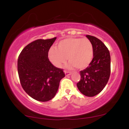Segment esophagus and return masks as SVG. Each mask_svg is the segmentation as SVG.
Wrapping results in <instances>:
<instances>
[{"instance_id":"34e87169","label":"esophagus","mask_w":129,"mask_h":129,"mask_svg":"<svg viewBox=\"0 0 129 129\" xmlns=\"http://www.w3.org/2000/svg\"><path fill=\"white\" fill-rule=\"evenodd\" d=\"M65 74H66V76H69V75H71V72H68V71H65Z\"/></svg>"}]
</instances>
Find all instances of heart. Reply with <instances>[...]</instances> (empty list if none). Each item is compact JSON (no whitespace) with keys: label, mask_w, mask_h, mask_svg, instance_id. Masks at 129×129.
<instances>
[{"label":"heart","mask_w":129,"mask_h":129,"mask_svg":"<svg viewBox=\"0 0 129 129\" xmlns=\"http://www.w3.org/2000/svg\"><path fill=\"white\" fill-rule=\"evenodd\" d=\"M93 47L87 38H69L58 43L57 48L53 47L48 52V57L53 64L60 67L67 57L69 67L82 70L87 68L93 58Z\"/></svg>","instance_id":"1"}]
</instances>
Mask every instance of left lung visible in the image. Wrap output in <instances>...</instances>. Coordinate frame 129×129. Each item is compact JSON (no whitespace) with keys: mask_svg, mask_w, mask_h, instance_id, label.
I'll use <instances>...</instances> for the list:
<instances>
[{"mask_svg":"<svg viewBox=\"0 0 129 129\" xmlns=\"http://www.w3.org/2000/svg\"><path fill=\"white\" fill-rule=\"evenodd\" d=\"M93 47V58L85 69L80 72L81 79L77 83L78 89L87 96L100 93L107 84L110 75V55L109 50L101 40L86 35Z\"/></svg>","mask_w":129,"mask_h":129,"instance_id":"8db88e82","label":"left lung"}]
</instances>
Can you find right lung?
<instances>
[{"label": "right lung", "mask_w": 129, "mask_h": 129, "mask_svg": "<svg viewBox=\"0 0 129 129\" xmlns=\"http://www.w3.org/2000/svg\"><path fill=\"white\" fill-rule=\"evenodd\" d=\"M56 38L38 39L22 50L17 60V71L22 88L37 101L51 100L57 93L63 69L54 66L49 60L48 53Z\"/></svg>", "instance_id": "add662e5"}]
</instances>
